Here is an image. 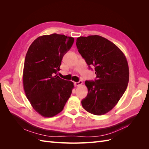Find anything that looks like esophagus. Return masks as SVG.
Listing matches in <instances>:
<instances>
[{"mask_svg": "<svg viewBox=\"0 0 149 149\" xmlns=\"http://www.w3.org/2000/svg\"><path fill=\"white\" fill-rule=\"evenodd\" d=\"M83 84V81H79L78 82H75L74 83V86H79Z\"/></svg>", "mask_w": 149, "mask_h": 149, "instance_id": "1", "label": "esophagus"}]
</instances>
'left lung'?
<instances>
[{
	"label": "left lung",
	"instance_id": "obj_1",
	"mask_svg": "<svg viewBox=\"0 0 149 149\" xmlns=\"http://www.w3.org/2000/svg\"><path fill=\"white\" fill-rule=\"evenodd\" d=\"M76 47L89 68L94 66L96 79L86 81L88 95L81 101L89 113L101 116L110 111L127 89L129 71L123 52L100 35L79 37Z\"/></svg>",
	"mask_w": 149,
	"mask_h": 149
}]
</instances>
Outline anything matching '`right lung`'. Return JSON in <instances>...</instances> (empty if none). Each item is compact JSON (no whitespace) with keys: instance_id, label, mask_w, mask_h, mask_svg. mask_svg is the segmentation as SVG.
Here are the masks:
<instances>
[{"instance_id":"add662e5","label":"right lung","mask_w":149,"mask_h":149,"mask_svg":"<svg viewBox=\"0 0 149 149\" xmlns=\"http://www.w3.org/2000/svg\"><path fill=\"white\" fill-rule=\"evenodd\" d=\"M74 38L53 33L40 36L26 54L24 89L31 106L45 118L60 113L70 97L73 83L56 74L63 57L73 45Z\"/></svg>"}]
</instances>
